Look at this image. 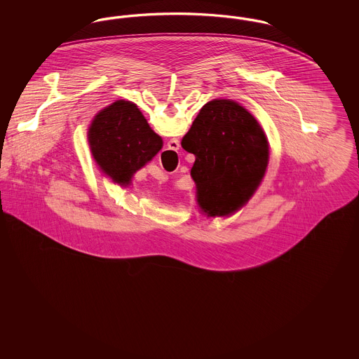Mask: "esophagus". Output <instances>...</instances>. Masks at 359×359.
I'll list each match as a JSON object with an SVG mask.
<instances>
[{"mask_svg": "<svg viewBox=\"0 0 359 359\" xmlns=\"http://www.w3.org/2000/svg\"><path fill=\"white\" fill-rule=\"evenodd\" d=\"M168 147H170V149H172V151H177V149H179V141H176V140H171Z\"/></svg>", "mask_w": 359, "mask_h": 359, "instance_id": "esophagus-1", "label": "esophagus"}]
</instances>
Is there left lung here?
<instances>
[{
  "instance_id": "8db88e82",
  "label": "left lung",
  "mask_w": 359,
  "mask_h": 359,
  "mask_svg": "<svg viewBox=\"0 0 359 359\" xmlns=\"http://www.w3.org/2000/svg\"><path fill=\"white\" fill-rule=\"evenodd\" d=\"M195 154L191 176L198 205L207 217L236 212L256 192L269 163L268 140L256 118L239 103H205L182 140Z\"/></svg>"
}]
</instances>
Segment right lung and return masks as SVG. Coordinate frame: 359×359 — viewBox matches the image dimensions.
Returning a JSON list of instances; mask_svg holds the SVG:
<instances>
[{
  "mask_svg": "<svg viewBox=\"0 0 359 359\" xmlns=\"http://www.w3.org/2000/svg\"><path fill=\"white\" fill-rule=\"evenodd\" d=\"M90 151L101 171L126 187L133 175L163 148V140L135 103L116 101L101 110L88 128Z\"/></svg>",
  "mask_w": 359,
  "mask_h": 359,
  "instance_id": "add662e5",
  "label": "right lung"
}]
</instances>
